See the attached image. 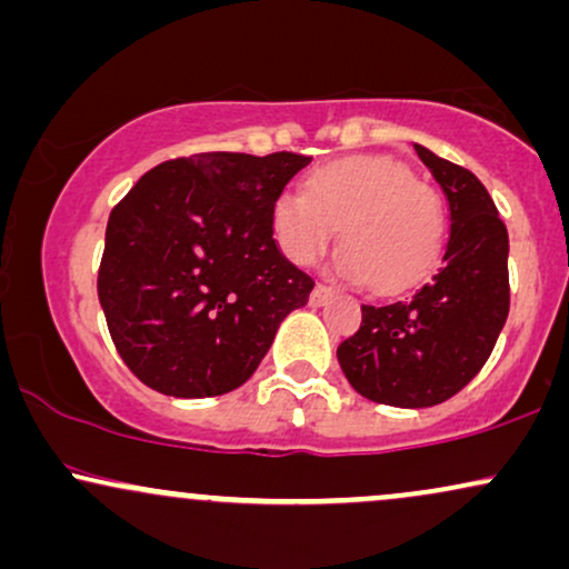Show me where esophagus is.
Listing matches in <instances>:
<instances>
[{
    "label": "esophagus",
    "instance_id": "34e87169",
    "mask_svg": "<svg viewBox=\"0 0 569 569\" xmlns=\"http://www.w3.org/2000/svg\"><path fill=\"white\" fill-rule=\"evenodd\" d=\"M335 289H331V286H326V283H318L316 289H312V293H310V305H316V307H321V305H326L329 302L331 297H335Z\"/></svg>",
    "mask_w": 569,
    "mask_h": 569
}]
</instances>
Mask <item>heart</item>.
I'll return each mask as SVG.
<instances>
[{
    "mask_svg": "<svg viewBox=\"0 0 569 569\" xmlns=\"http://www.w3.org/2000/svg\"><path fill=\"white\" fill-rule=\"evenodd\" d=\"M270 224L280 251L305 267L323 257L339 227L337 270L377 291L420 283L447 238L441 194L407 162L371 154L326 162L307 176L305 192H280Z\"/></svg>",
    "mask_w": 569,
    "mask_h": 569,
    "instance_id": "obj_1",
    "label": "heart"
}]
</instances>
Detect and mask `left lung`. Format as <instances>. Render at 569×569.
<instances>
[{"label":"left lung","mask_w":569,"mask_h":569,"mask_svg":"<svg viewBox=\"0 0 569 569\" xmlns=\"http://www.w3.org/2000/svg\"><path fill=\"white\" fill-rule=\"evenodd\" d=\"M415 152L449 202L443 264L403 302L363 305L358 331L337 348L358 393L401 409L460 393L487 363L511 307L508 230L485 184L420 143Z\"/></svg>","instance_id":"obj_1"}]
</instances>
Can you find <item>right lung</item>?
<instances>
[{
    "label": "right lung",
    "instance_id": "add662e5",
    "mask_svg": "<svg viewBox=\"0 0 569 569\" xmlns=\"http://www.w3.org/2000/svg\"><path fill=\"white\" fill-rule=\"evenodd\" d=\"M312 158L200 152L160 162L109 213L98 299L126 367L176 398L257 371L312 278L280 253L270 208Z\"/></svg>",
    "mask_w": 569,
    "mask_h": 569
}]
</instances>
